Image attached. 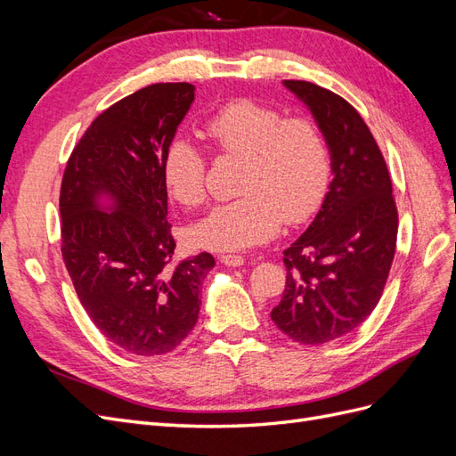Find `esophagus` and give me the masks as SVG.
I'll return each instance as SVG.
<instances>
[{"instance_id":"34e87169","label":"esophagus","mask_w":456,"mask_h":456,"mask_svg":"<svg viewBox=\"0 0 456 456\" xmlns=\"http://www.w3.org/2000/svg\"><path fill=\"white\" fill-rule=\"evenodd\" d=\"M220 262L226 266H232V268H238V266H243V256L241 255H223L220 256Z\"/></svg>"}]
</instances>
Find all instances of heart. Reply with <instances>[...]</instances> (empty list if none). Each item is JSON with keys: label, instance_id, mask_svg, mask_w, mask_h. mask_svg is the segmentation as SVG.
Listing matches in <instances>:
<instances>
[{"label": "heart", "instance_id": "1", "mask_svg": "<svg viewBox=\"0 0 456 456\" xmlns=\"http://www.w3.org/2000/svg\"><path fill=\"white\" fill-rule=\"evenodd\" d=\"M218 154L245 159L240 200L215 207L190 238L209 251H245L272 240L281 223L308 220L327 194L330 156L320 123L308 116L283 118L255 99H233L205 121ZM167 194L194 209L207 200V161L186 139L171 141L161 159Z\"/></svg>", "mask_w": 456, "mask_h": 456}]
</instances>
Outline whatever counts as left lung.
<instances>
[{"label":"left lung","mask_w":456,"mask_h":456,"mask_svg":"<svg viewBox=\"0 0 456 456\" xmlns=\"http://www.w3.org/2000/svg\"><path fill=\"white\" fill-rule=\"evenodd\" d=\"M283 86L320 123L333 181L314 223L283 251L285 291L270 315L295 342L323 344L352 333L379 305L395 253L397 207L384 156L360 112L310 81Z\"/></svg>","instance_id":"left-lung-1"}]
</instances>
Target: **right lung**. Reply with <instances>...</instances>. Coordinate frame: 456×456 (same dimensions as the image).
I'll use <instances>...</instances> for the list:
<instances>
[{
    "mask_svg": "<svg viewBox=\"0 0 456 456\" xmlns=\"http://www.w3.org/2000/svg\"><path fill=\"white\" fill-rule=\"evenodd\" d=\"M194 91L184 81L156 84L104 110L72 150L61 184V251L77 298L110 342L136 355L167 354L188 337L215 266L209 253L173 260L161 178Z\"/></svg>",
    "mask_w": 456,
    "mask_h": 456,
    "instance_id": "right-lung-1",
    "label": "right lung"
}]
</instances>
